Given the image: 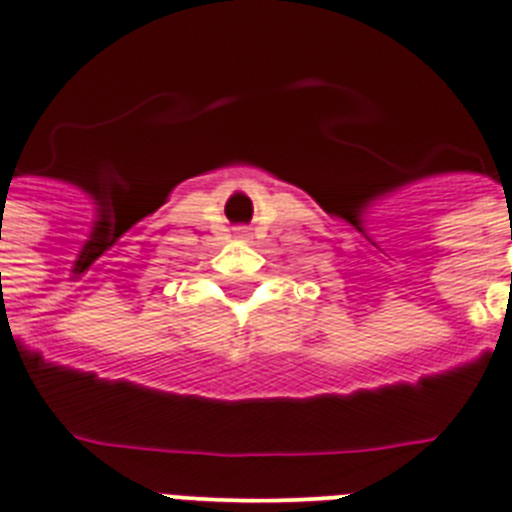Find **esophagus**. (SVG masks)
I'll list each match as a JSON object with an SVG mask.
<instances>
[{
	"label": "esophagus",
	"mask_w": 512,
	"mask_h": 512,
	"mask_svg": "<svg viewBox=\"0 0 512 512\" xmlns=\"http://www.w3.org/2000/svg\"><path fill=\"white\" fill-rule=\"evenodd\" d=\"M235 235L240 237V240H251V230H248V227H237Z\"/></svg>",
	"instance_id": "34e87169"
}]
</instances>
